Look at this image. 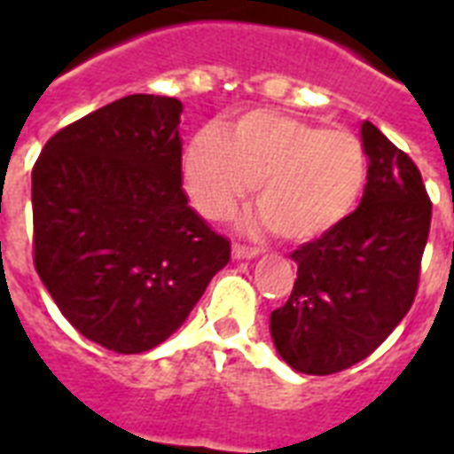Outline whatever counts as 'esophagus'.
<instances>
[{
	"mask_svg": "<svg viewBox=\"0 0 454 454\" xmlns=\"http://www.w3.org/2000/svg\"><path fill=\"white\" fill-rule=\"evenodd\" d=\"M259 252H262L259 247H249V245H240V242H235L233 245L235 259H254V256H259Z\"/></svg>",
	"mask_w": 454,
	"mask_h": 454,
	"instance_id": "1",
	"label": "esophagus"
}]
</instances>
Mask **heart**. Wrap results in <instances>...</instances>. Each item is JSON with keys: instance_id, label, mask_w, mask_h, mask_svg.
Masks as SVG:
<instances>
[{"instance_id": "obj_1", "label": "heart", "mask_w": 454, "mask_h": 454, "mask_svg": "<svg viewBox=\"0 0 454 454\" xmlns=\"http://www.w3.org/2000/svg\"><path fill=\"white\" fill-rule=\"evenodd\" d=\"M184 185L202 216L223 221L256 184V205L285 240H310L351 214L365 185L358 138L278 110H249L226 129L205 127L181 160Z\"/></svg>"}]
</instances>
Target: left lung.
Instances as JSON below:
<instances>
[{
  "label": "left lung",
  "instance_id": "left-lung-1",
  "mask_svg": "<svg viewBox=\"0 0 454 454\" xmlns=\"http://www.w3.org/2000/svg\"><path fill=\"white\" fill-rule=\"evenodd\" d=\"M360 137L370 162L358 209L292 252L297 280L270 313L278 353L303 374H334L367 358L419 287L431 226L422 174L372 122Z\"/></svg>",
  "mask_w": 454,
  "mask_h": 454
}]
</instances>
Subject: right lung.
I'll list each match as a JSON object with an SVG mask.
<instances>
[{"label":"right lung","instance_id":"obj_1","mask_svg":"<svg viewBox=\"0 0 454 454\" xmlns=\"http://www.w3.org/2000/svg\"><path fill=\"white\" fill-rule=\"evenodd\" d=\"M184 106L131 94L56 131L32 167V259L89 341L144 353L231 259L181 188Z\"/></svg>","mask_w":454,"mask_h":454}]
</instances>
